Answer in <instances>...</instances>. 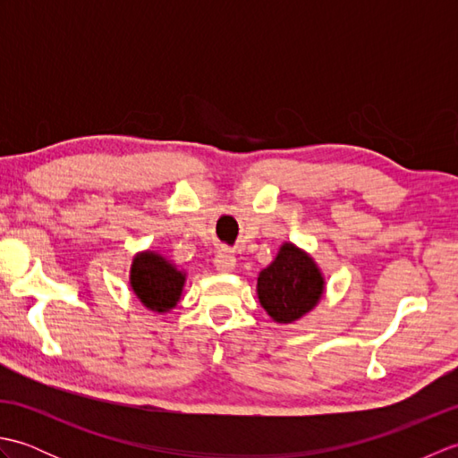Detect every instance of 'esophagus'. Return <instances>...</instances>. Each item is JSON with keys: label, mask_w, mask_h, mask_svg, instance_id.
Returning <instances> with one entry per match:
<instances>
[{"label": "esophagus", "mask_w": 458, "mask_h": 458, "mask_svg": "<svg viewBox=\"0 0 458 458\" xmlns=\"http://www.w3.org/2000/svg\"><path fill=\"white\" fill-rule=\"evenodd\" d=\"M214 267H216L220 274H230V271L236 267V256L232 254L230 250H218V254L214 256Z\"/></svg>", "instance_id": "esophagus-1"}]
</instances>
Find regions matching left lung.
I'll list each match as a JSON object with an SVG mask.
<instances>
[{"label":"left lung","mask_w":458,"mask_h":458,"mask_svg":"<svg viewBox=\"0 0 458 458\" xmlns=\"http://www.w3.org/2000/svg\"><path fill=\"white\" fill-rule=\"evenodd\" d=\"M323 285L315 261L293 244H284L274 264L258 277V297L271 318L293 323L317 305Z\"/></svg>","instance_id":"obj_1"}]
</instances>
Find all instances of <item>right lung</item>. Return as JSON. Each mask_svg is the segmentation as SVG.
<instances>
[{
  "mask_svg": "<svg viewBox=\"0 0 458 458\" xmlns=\"http://www.w3.org/2000/svg\"><path fill=\"white\" fill-rule=\"evenodd\" d=\"M182 284L184 276L181 271L153 251L133 259L131 287L141 303L151 310L165 313L177 305Z\"/></svg>",
  "mask_w": 458,
  "mask_h": 458,
  "instance_id": "add662e5",
  "label": "right lung"
}]
</instances>
